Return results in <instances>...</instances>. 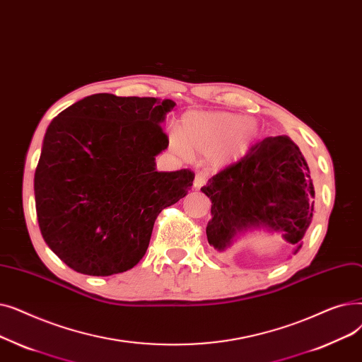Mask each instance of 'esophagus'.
<instances>
[{
    "mask_svg": "<svg viewBox=\"0 0 362 362\" xmlns=\"http://www.w3.org/2000/svg\"><path fill=\"white\" fill-rule=\"evenodd\" d=\"M204 184H206V174H203V172H197L196 178H194V182H193L194 190H200V188H202Z\"/></svg>",
    "mask_w": 362,
    "mask_h": 362,
    "instance_id": "obj_1",
    "label": "esophagus"
}]
</instances>
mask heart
<instances>
[{
	"label": "heart",
	"instance_id": "heart-1",
	"mask_svg": "<svg viewBox=\"0 0 362 362\" xmlns=\"http://www.w3.org/2000/svg\"><path fill=\"white\" fill-rule=\"evenodd\" d=\"M259 127L252 117L227 112L193 110L182 116L180 131L169 129V146L180 156L192 150L208 154L216 168L242 160L250 151Z\"/></svg>",
	"mask_w": 362,
	"mask_h": 362
}]
</instances>
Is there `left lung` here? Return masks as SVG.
<instances>
[{
  "mask_svg": "<svg viewBox=\"0 0 362 362\" xmlns=\"http://www.w3.org/2000/svg\"><path fill=\"white\" fill-rule=\"evenodd\" d=\"M202 192L212 202L206 235L216 250L227 252L256 231L279 234L295 255L302 247L315 192L303 154L288 136H267Z\"/></svg>",
  "mask_w": 362,
  "mask_h": 362,
  "instance_id": "obj_1",
  "label": "left lung"
}]
</instances>
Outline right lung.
Here are the masks:
<instances>
[{
	"mask_svg": "<svg viewBox=\"0 0 362 362\" xmlns=\"http://www.w3.org/2000/svg\"><path fill=\"white\" fill-rule=\"evenodd\" d=\"M175 101L88 95L48 125L33 180L48 247L72 269L106 277L141 261L158 215L193 185L190 169L156 170Z\"/></svg>",
	"mask_w": 362,
	"mask_h": 362,
	"instance_id": "obj_1",
	"label": "right lung"
}]
</instances>
